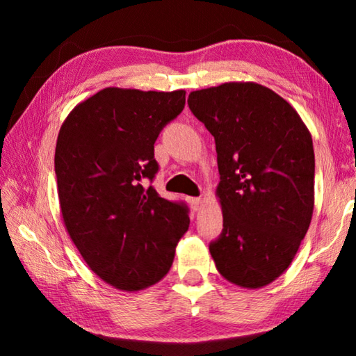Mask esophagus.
Returning <instances> with one entry per match:
<instances>
[{
	"instance_id": "34e87169",
	"label": "esophagus",
	"mask_w": 356,
	"mask_h": 356,
	"mask_svg": "<svg viewBox=\"0 0 356 356\" xmlns=\"http://www.w3.org/2000/svg\"><path fill=\"white\" fill-rule=\"evenodd\" d=\"M188 204H190V207L196 212V210L201 209L202 200H201V197H188Z\"/></svg>"
}]
</instances>
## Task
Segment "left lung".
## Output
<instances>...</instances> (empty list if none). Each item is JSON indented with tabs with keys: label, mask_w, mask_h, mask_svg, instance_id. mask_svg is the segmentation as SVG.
Listing matches in <instances>:
<instances>
[{
	"label": "left lung",
	"mask_w": 356,
	"mask_h": 356,
	"mask_svg": "<svg viewBox=\"0 0 356 356\" xmlns=\"http://www.w3.org/2000/svg\"><path fill=\"white\" fill-rule=\"evenodd\" d=\"M191 113L213 135L222 231L209 250L232 284L259 289L286 272L314 209V147L298 113L257 83L193 91Z\"/></svg>",
	"instance_id": "obj_1"
}]
</instances>
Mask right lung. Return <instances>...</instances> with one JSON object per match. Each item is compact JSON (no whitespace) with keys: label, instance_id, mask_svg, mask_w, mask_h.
I'll return each mask as SVG.
<instances>
[{"label":"right lung","instance_id":"1","mask_svg":"<svg viewBox=\"0 0 356 356\" xmlns=\"http://www.w3.org/2000/svg\"><path fill=\"white\" fill-rule=\"evenodd\" d=\"M185 106V91L102 89L70 111L55 172L65 229L95 275L141 291L170 272L188 231L185 202L155 191L154 144Z\"/></svg>","mask_w":356,"mask_h":356}]
</instances>
